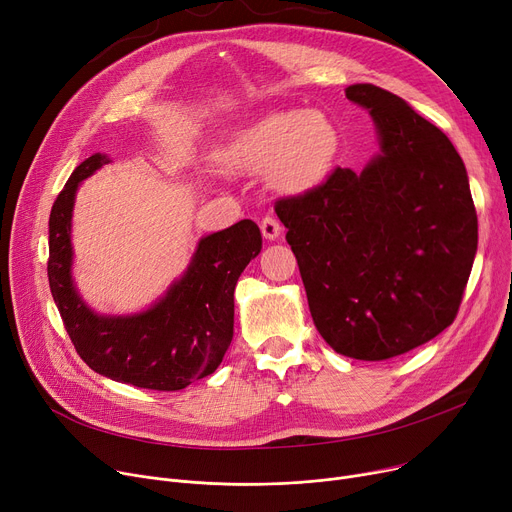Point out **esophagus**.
Instances as JSON below:
<instances>
[{"label": "esophagus", "mask_w": 512, "mask_h": 512, "mask_svg": "<svg viewBox=\"0 0 512 512\" xmlns=\"http://www.w3.org/2000/svg\"><path fill=\"white\" fill-rule=\"evenodd\" d=\"M260 229H262L264 239H268V242H277V239L283 235V227L275 217H264L260 221Z\"/></svg>", "instance_id": "esophagus-1"}]
</instances>
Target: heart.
I'll return each instance as SVG.
<instances>
[{
    "label": "heart",
    "mask_w": 512,
    "mask_h": 512,
    "mask_svg": "<svg viewBox=\"0 0 512 512\" xmlns=\"http://www.w3.org/2000/svg\"><path fill=\"white\" fill-rule=\"evenodd\" d=\"M339 144V128L324 109H277L233 132L217 161L237 173H268L283 192H306L328 175Z\"/></svg>",
    "instance_id": "b5f03b06"
}]
</instances>
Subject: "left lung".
<instances>
[{"instance_id": "obj_1", "label": "left lung", "mask_w": 512, "mask_h": 512, "mask_svg": "<svg viewBox=\"0 0 512 512\" xmlns=\"http://www.w3.org/2000/svg\"><path fill=\"white\" fill-rule=\"evenodd\" d=\"M345 95L370 113L378 153L275 210L322 339L380 362L453 324L477 215L463 159L436 126L380 86L351 84Z\"/></svg>"}]
</instances>
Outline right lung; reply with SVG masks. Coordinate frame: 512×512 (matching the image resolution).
<instances>
[{
  "label": "right lung",
  "mask_w": 512,
  "mask_h": 512,
  "mask_svg": "<svg viewBox=\"0 0 512 512\" xmlns=\"http://www.w3.org/2000/svg\"><path fill=\"white\" fill-rule=\"evenodd\" d=\"M111 163L95 153L82 161L49 217L47 277L68 335L90 370L150 390H182L213 374L233 339V291L262 250L254 221L244 219L198 239L190 264L157 302L132 314H99L74 281L72 217L78 188Z\"/></svg>",
  "instance_id": "obj_1"
}]
</instances>
